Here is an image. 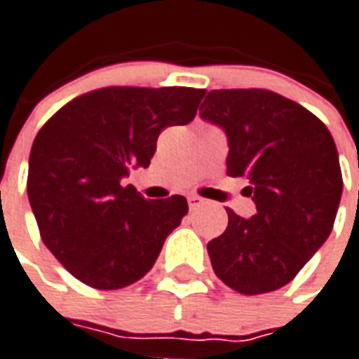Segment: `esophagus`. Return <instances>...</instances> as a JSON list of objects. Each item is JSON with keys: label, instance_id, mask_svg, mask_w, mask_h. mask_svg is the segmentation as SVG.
Wrapping results in <instances>:
<instances>
[{"label": "esophagus", "instance_id": "obj_1", "mask_svg": "<svg viewBox=\"0 0 359 359\" xmlns=\"http://www.w3.org/2000/svg\"><path fill=\"white\" fill-rule=\"evenodd\" d=\"M205 203H207V199H203L201 196H188V207H190V210L203 207Z\"/></svg>", "mask_w": 359, "mask_h": 359}]
</instances>
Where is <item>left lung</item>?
<instances>
[{
	"label": "left lung",
	"instance_id": "8db88e82",
	"mask_svg": "<svg viewBox=\"0 0 359 359\" xmlns=\"http://www.w3.org/2000/svg\"><path fill=\"white\" fill-rule=\"evenodd\" d=\"M201 117L229 140L227 175L250 180L257 214L233 208L227 229L208 242L214 273L245 296L296 278L334 227L343 175L334 137L309 109L268 89H216Z\"/></svg>",
	"mask_w": 359,
	"mask_h": 359
}]
</instances>
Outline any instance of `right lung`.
Returning a JSON list of instances; mask_svg holds the SVG:
<instances>
[{"label":"right lung","instance_id":"obj_1","mask_svg":"<svg viewBox=\"0 0 359 359\" xmlns=\"http://www.w3.org/2000/svg\"><path fill=\"white\" fill-rule=\"evenodd\" d=\"M205 89L111 86L76 97L36 134L27 196L42 242L81 283L115 290L141 279L188 214L182 196L151 199L123 186L149 168L160 132L188 124Z\"/></svg>","mask_w":359,"mask_h":359}]
</instances>
